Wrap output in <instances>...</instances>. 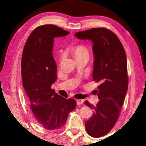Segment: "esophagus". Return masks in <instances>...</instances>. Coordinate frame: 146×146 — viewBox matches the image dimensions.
<instances>
[{
	"label": "esophagus",
	"instance_id": "obj_1",
	"mask_svg": "<svg viewBox=\"0 0 146 146\" xmlns=\"http://www.w3.org/2000/svg\"><path fill=\"white\" fill-rule=\"evenodd\" d=\"M76 101L77 105H82L83 104V100H81V99H77Z\"/></svg>",
	"mask_w": 146,
	"mask_h": 146
}]
</instances>
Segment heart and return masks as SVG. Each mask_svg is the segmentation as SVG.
Segmentation results:
<instances>
[{
	"label": "heart",
	"mask_w": 146,
	"mask_h": 146,
	"mask_svg": "<svg viewBox=\"0 0 146 146\" xmlns=\"http://www.w3.org/2000/svg\"><path fill=\"white\" fill-rule=\"evenodd\" d=\"M72 54L75 58L76 60H78V59L84 58H89L90 56V52L88 49L85 46L83 45H78L74 48L72 51ZM63 55H61L60 58H62Z\"/></svg>",
	"instance_id": "obj_1"
}]
</instances>
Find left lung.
Segmentation results:
<instances>
[{"label":"left lung","instance_id":"left-lung-1","mask_svg":"<svg viewBox=\"0 0 146 146\" xmlns=\"http://www.w3.org/2000/svg\"><path fill=\"white\" fill-rule=\"evenodd\" d=\"M78 39L92 41L94 55V81L99 102L96 105L85 104L94 113L85 122L86 131L93 137L106 135L119 119L128 89L127 57L118 37L109 29L92 28L75 34Z\"/></svg>","mask_w":146,"mask_h":146}]
</instances>
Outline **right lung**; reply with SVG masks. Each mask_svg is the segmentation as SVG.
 <instances>
[{
	"mask_svg": "<svg viewBox=\"0 0 146 146\" xmlns=\"http://www.w3.org/2000/svg\"><path fill=\"white\" fill-rule=\"evenodd\" d=\"M69 34L51 24L36 27L27 39L22 56V80L31 110L39 124L49 131L62 127L76 106L75 100L65 98L51 89L57 80L54 39Z\"/></svg>",
	"mask_w": 146,
	"mask_h": 146,
	"instance_id": "1",
	"label": "right lung"
}]
</instances>
